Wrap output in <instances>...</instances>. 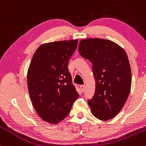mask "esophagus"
Returning a JSON list of instances; mask_svg holds the SVG:
<instances>
[{"label": "esophagus", "instance_id": "34e87169", "mask_svg": "<svg viewBox=\"0 0 146 146\" xmlns=\"http://www.w3.org/2000/svg\"><path fill=\"white\" fill-rule=\"evenodd\" d=\"M80 89H81L82 92L84 93V90H85V86H84V85H81V86H80Z\"/></svg>", "mask_w": 146, "mask_h": 146}]
</instances>
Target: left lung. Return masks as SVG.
I'll list each match as a JSON object with an SVG mask.
<instances>
[{
  "mask_svg": "<svg viewBox=\"0 0 146 146\" xmlns=\"http://www.w3.org/2000/svg\"><path fill=\"white\" fill-rule=\"evenodd\" d=\"M78 51L93 64L95 91L88 100L92 114L102 121L111 119L123 108L131 88L128 56L117 43L102 38L82 40Z\"/></svg>",
  "mask_w": 146,
  "mask_h": 146,
  "instance_id": "1",
  "label": "left lung"
}]
</instances>
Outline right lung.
Masks as SVG:
<instances>
[{"label": "right lung", "instance_id": "add662e5", "mask_svg": "<svg viewBox=\"0 0 146 146\" xmlns=\"http://www.w3.org/2000/svg\"><path fill=\"white\" fill-rule=\"evenodd\" d=\"M78 42L70 40L41 44L28 68L27 86L33 107L42 119L51 124L67 117L79 97L67 67Z\"/></svg>", "mask_w": 146, "mask_h": 146}]
</instances>
